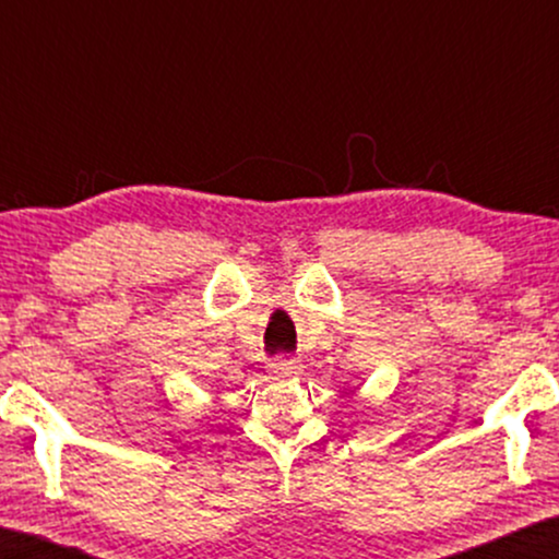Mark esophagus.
Wrapping results in <instances>:
<instances>
[{
	"mask_svg": "<svg viewBox=\"0 0 559 559\" xmlns=\"http://www.w3.org/2000/svg\"><path fill=\"white\" fill-rule=\"evenodd\" d=\"M274 371H282V373H293V369H297L293 358H277V361L272 364Z\"/></svg>",
	"mask_w": 559,
	"mask_h": 559,
	"instance_id": "34e87169",
	"label": "esophagus"
}]
</instances>
